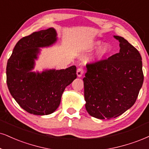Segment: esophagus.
Wrapping results in <instances>:
<instances>
[{
  "mask_svg": "<svg viewBox=\"0 0 149 149\" xmlns=\"http://www.w3.org/2000/svg\"><path fill=\"white\" fill-rule=\"evenodd\" d=\"M84 74V68L82 67H80L79 68L77 69V76L79 77H81Z\"/></svg>",
  "mask_w": 149,
  "mask_h": 149,
  "instance_id": "obj_1",
  "label": "esophagus"
}]
</instances>
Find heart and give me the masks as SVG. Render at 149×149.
Masks as SVG:
<instances>
[{
	"instance_id": "heart-1",
	"label": "heart",
	"mask_w": 149,
	"mask_h": 149,
	"mask_svg": "<svg viewBox=\"0 0 149 149\" xmlns=\"http://www.w3.org/2000/svg\"><path fill=\"white\" fill-rule=\"evenodd\" d=\"M100 45H101V42L97 41L95 42L94 46L97 47ZM109 51H110L109 45H108V44H104V45H103L102 46H101L100 47V49H98V51L97 52V54L95 55L94 58V60H96V61L101 60L104 56H105V55H106L108 52H109Z\"/></svg>"
}]
</instances>
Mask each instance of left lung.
Here are the masks:
<instances>
[{
	"instance_id": "8db88e82",
	"label": "left lung",
	"mask_w": 149,
	"mask_h": 149,
	"mask_svg": "<svg viewBox=\"0 0 149 149\" xmlns=\"http://www.w3.org/2000/svg\"><path fill=\"white\" fill-rule=\"evenodd\" d=\"M114 37L119 52L87 64L83 79L86 111L100 119L115 118L131 108L144 81L138 50L122 36Z\"/></svg>"
}]
</instances>
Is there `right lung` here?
Instances as JSON below:
<instances>
[{
    "mask_svg": "<svg viewBox=\"0 0 149 149\" xmlns=\"http://www.w3.org/2000/svg\"><path fill=\"white\" fill-rule=\"evenodd\" d=\"M54 28L33 32L16 44L7 61V84L19 106L30 114L49 115L59 106L66 86L77 78V68L32 72L39 47H48L57 40Z\"/></svg>",
    "mask_w": 149,
    "mask_h": 149,
    "instance_id": "1",
    "label": "right lung"
}]
</instances>
